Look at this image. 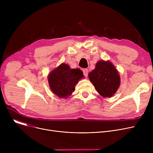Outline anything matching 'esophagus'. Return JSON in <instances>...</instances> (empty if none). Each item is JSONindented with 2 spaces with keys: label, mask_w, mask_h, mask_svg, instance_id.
<instances>
[{
  "label": "esophagus",
  "mask_w": 153,
  "mask_h": 153,
  "mask_svg": "<svg viewBox=\"0 0 153 153\" xmlns=\"http://www.w3.org/2000/svg\"><path fill=\"white\" fill-rule=\"evenodd\" d=\"M83 73H84V75L85 77H87V75H88V69H83Z\"/></svg>",
  "instance_id": "1"
}]
</instances>
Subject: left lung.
Wrapping results in <instances>:
<instances>
[{
  "label": "left lung",
  "instance_id": "obj_1",
  "mask_svg": "<svg viewBox=\"0 0 153 153\" xmlns=\"http://www.w3.org/2000/svg\"><path fill=\"white\" fill-rule=\"evenodd\" d=\"M90 81L97 92L103 97H110L120 86V76L114 66L109 61H100L89 74Z\"/></svg>",
  "mask_w": 153,
  "mask_h": 153
}]
</instances>
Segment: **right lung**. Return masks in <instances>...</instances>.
I'll use <instances>...</instances> for the list:
<instances>
[{
    "instance_id": "add662e5",
    "label": "right lung",
    "mask_w": 153,
    "mask_h": 153,
    "mask_svg": "<svg viewBox=\"0 0 153 153\" xmlns=\"http://www.w3.org/2000/svg\"><path fill=\"white\" fill-rule=\"evenodd\" d=\"M84 77L80 69H71L66 64H61L48 76V82L54 94L60 98H67L75 90L79 80Z\"/></svg>"
}]
</instances>
